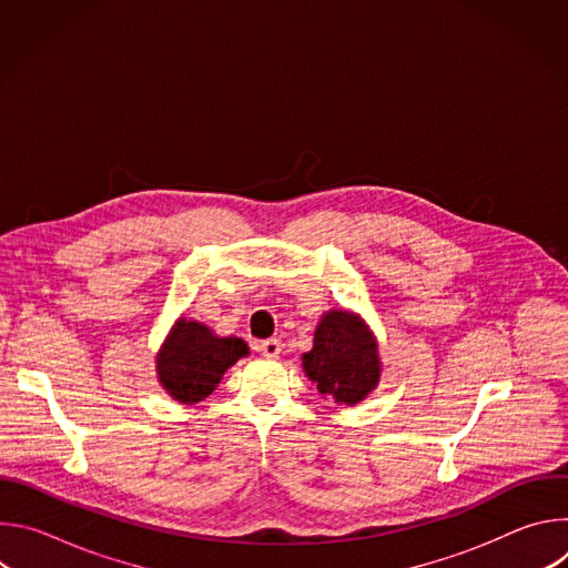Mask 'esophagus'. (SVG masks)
<instances>
[{
    "mask_svg": "<svg viewBox=\"0 0 568 568\" xmlns=\"http://www.w3.org/2000/svg\"><path fill=\"white\" fill-rule=\"evenodd\" d=\"M281 342L278 339H265V342H261V346H258V351L263 353V357H267V359H274V357H278V353H281Z\"/></svg>",
    "mask_w": 568,
    "mask_h": 568,
    "instance_id": "obj_1",
    "label": "esophagus"
}]
</instances>
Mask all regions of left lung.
Returning a JSON list of instances; mask_svg holds the SVG:
<instances>
[{
    "mask_svg": "<svg viewBox=\"0 0 568 568\" xmlns=\"http://www.w3.org/2000/svg\"><path fill=\"white\" fill-rule=\"evenodd\" d=\"M303 368L316 388L339 404H357L379 379L377 344L351 312H328L314 333V348Z\"/></svg>",
    "mask_w": 568,
    "mask_h": 568,
    "instance_id": "left-lung-1",
    "label": "left lung"
}]
</instances>
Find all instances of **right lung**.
Masks as SVG:
<instances>
[{
    "instance_id": "right-lung-1",
    "label": "right lung",
    "mask_w": 568,
    "mask_h": 568,
    "mask_svg": "<svg viewBox=\"0 0 568 568\" xmlns=\"http://www.w3.org/2000/svg\"><path fill=\"white\" fill-rule=\"evenodd\" d=\"M250 355L237 337H215L197 321L180 318L156 355L159 382L178 402H202L220 384L224 371Z\"/></svg>"
}]
</instances>
